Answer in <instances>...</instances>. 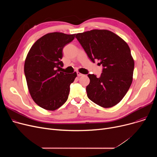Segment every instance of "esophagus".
Segmentation results:
<instances>
[{"instance_id": "obj_1", "label": "esophagus", "mask_w": 157, "mask_h": 157, "mask_svg": "<svg viewBox=\"0 0 157 157\" xmlns=\"http://www.w3.org/2000/svg\"><path fill=\"white\" fill-rule=\"evenodd\" d=\"M77 75H78V77H80V76H83V74H81V73H80V72H77Z\"/></svg>"}]
</instances>
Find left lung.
I'll return each mask as SVG.
<instances>
[{"instance_id": "left-lung-1", "label": "left lung", "mask_w": 157, "mask_h": 157, "mask_svg": "<svg viewBox=\"0 0 157 157\" xmlns=\"http://www.w3.org/2000/svg\"><path fill=\"white\" fill-rule=\"evenodd\" d=\"M76 38L89 59L94 63L98 60L103 67L100 77L88 74L90 83L86 90L89 99L105 108L117 105L132 82L134 61L128 44L107 30L79 33Z\"/></svg>"}]
</instances>
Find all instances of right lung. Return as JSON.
Segmentation results:
<instances>
[{"label":"right lung","mask_w":157,"mask_h":157,"mask_svg":"<svg viewBox=\"0 0 157 157\" xmlns=\"http://www.w3.org/2000/svg\"><path fill=\"white\" fill-rule=\"evenodd\" d=\"M75 35L49 33L39 39L30 49L24 72L30 94L40 108L54 111L67 100L70 85L77 74L60 71L63 66L61 60L64 46Z\"/></svg>","instance_id":"1"}]
</instances>
